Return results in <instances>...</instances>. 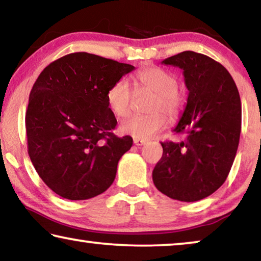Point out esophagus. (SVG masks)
<instances>
[{"instance_id": "1", "label": "esophagus", "mask_w": 261, "mask_h": 261, "mask_svg": "<svg viewBox=\"0 0 261 261\" xmlns=\"http://www.w3.org/2000/svg\"><path fill=\"white\" fill-rule=\"evenodd\" d=\"M134 143H135V145H137V146H142V145H144V144H145V139L134 137Z\"/></svg>"}]
</instances>
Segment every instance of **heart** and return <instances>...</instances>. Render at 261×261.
<instances>
[{
  "label": "heart",
  "instance_id": "1",
  "mask_svg": "<svg viewBox=\"0 0 261 261\" xmlns=\"http://www.w3.org/2000/svg\"><path fill=\"white\" fill-rule=\"evenodd\" d=\"M136 90L145 89L153 92L147 115H132L120 124L124 134L137 138H150L165 129L168 119H176L179 116L184 99L178 89V80L174 73L159 67H147L135 75ZM132 89L129 82L120 79L109 88L107 92L108 107L117 117L129 115ZM164 112V114L162 112Z\"/></svg>",
  "mask_w": 261,
  "mask_h": 261
}]
</instances>
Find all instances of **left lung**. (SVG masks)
I'll list each match as a JSON object with an SVG mask.
<instances>
[{
	"mask_svg": "<svg viewBox=\"0 0 261 261\" xmlns=\"http://www.w3.org/2000/svg\"><path fill=\"white\" fill-rule=\"evenodd\" d=\"M182 70L188 103L173 131L180 142H164L153 184L172 199L197 201L226 180L238 150L242 103L230 72L208 56L182 51L162 62Z\"/></svg>",
	"mask_w": 261,
	"mask_h": 261,
	"instance_id": "obj_1",
	"label": "left lung"
}]
</instances>
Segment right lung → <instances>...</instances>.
I'll use <instances>...</instances> for the list:
<instances>
[{
    "label": "right lung",
    "instance_id": "add662e5",
    "mask_svg": "<svg viewBox=\"0 0 261 261\" xmlns=\"http://www.w3.org/2000/svg\"><path fill=\"white\" fill-rule=\"evenodd\" d=\"M134 65L93 54L58 58L40 73L25 114L28 153L38 176L58 196L90 199L110 188L130 136L117 137L107 92Z\"/></svg>",
    "mask_w": 261,
    "mask_h": 261
}]
</instances>
